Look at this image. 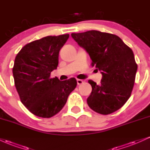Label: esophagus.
<instances>
[{
	"instance_id": "1",
	"label": "esophagus",
	"mask_w": 150,
	"mask_h": 150,
	"mask_svg": "<svg viewBox=\"0 0 150 150\" xmlns=\"http://www.w3.org/2000/svg\"><path fill=\"white\" fill-rule=\"evenodd\" d=\"M77 85H81L82 83H83V80H80V79H77Z\"/></svg>"
}]
</instances>
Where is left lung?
Segmentation results:
<instances>
[{"label":"left lung","mask_w":150,"mask_h":150,"mask_svg":"<svg viewBox=\"0 0 150 150\" xmlns=\"http://www.w3.org/2000/svg\"><path fill=\"white\" fill-rule=\"evenodd\" d=\"M71 37L87 51L92 65L102 75L99 85L88 81L92 90L87 104L100 114L115 112L128 101L133 88L137 70L133 52L112 34L91 30L72 33Z\"/></svg>","instance_id":"8db88e82"}]
</instances>
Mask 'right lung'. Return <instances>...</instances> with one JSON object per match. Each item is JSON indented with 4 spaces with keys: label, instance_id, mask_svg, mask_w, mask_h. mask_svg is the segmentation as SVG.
I'll return each instance as SVG.
<instances>
[{
    "label": "right lung",
    "instance_id": "1",
    "mask_svg": "<svg viewBox=\"0 0 150 150\" xmlns=\"http://www.w3.org/2000/svg\"><path fill=\"white\" fill-rule=\"evenodd\" d=\"M69 34L48 36L29 43L18 53L13 69L20 100L31 113L51 118L63 108L76 87L75 78L61 81L50 75L58 65L59 51Z\"/></svg>",
    "mask_w": 150,
    "mask_h": 150
}]
</instances>
